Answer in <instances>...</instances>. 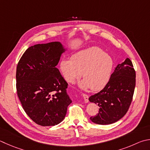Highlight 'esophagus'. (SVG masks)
Returning a JSON list of instances; mask_svg holds the SVG:
<instances>
[{"mask_svg": "<svg viewBox=\"0 0 150 150\" xmlns=\"http://www.w3.org/2000/svg\"><path fill=\"white\" fill-rule=\"evenodd\" d=\"M83 96L84 98V101L85 103L88 102V96L85 94H83Z\"/></svg>", "mask_w": 150, "mask_h": 150, "instance_id": "obj_1", "label": "esophagus"}]
</instances>
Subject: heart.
<instances>
[{"label": "heart", "mask_w": 150, "mask_h": 150, "mask_svg": "<svg viewBox=\"0 0 150 150\" xmlns=\"http://www.w3.org/2000/svg\"><path fill=\"white\" fill-rule=\"evenodd\" d=\"M59 67L67 82L73 83L82 73L84 79L79 83L80 88H91L97 91L102 89L110 80L113 61L102 49L92 47L74 54L71 59H62Z\"/></svg>", "instance_id": "obj_1"}]
</instances>
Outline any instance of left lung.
Listing matches in <instances>:
<instances>
[{"label": "left lung", "mask_w": 150, "mask_h": 150, "mask_svg": "<svg viewBox=\"0 0 150 150\" xmlns=\"http://www.w3.org/2000/svg\"><path fill=\"white\" fill-rule=\"evenodd\" d=\"M136 84V73L129 58L118 64L110 81L101 91L88 100L99 106V113L90 119L98 125H110L127 113L131 103Z\"/></svg>", "instance_id": "obj_1"}]
</instances>
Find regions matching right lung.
Returning a JSON list of instances; mask_svg holds the SVG:
<instances>
[{
    "label": "right lung",
    "mask_w": 150,
    "mask_h": 150,
    "mask_svg": "<svg viewBox=\"0 0 150 150\" xmlns=\"http://www.w3.org/2000/svg\"><path fill=\"white\" fill-rule=\"evenodd\" d=\"M66 50L60 42L35 45L27 49L16 68V89L23 110L43 127L61 122L72 102L67 83L56 67Z\"/></svg>",
    "instance_id": "1"
}]
</instances>
